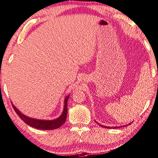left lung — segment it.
Masks as SVG:
<instances>
[{
  "label": "left lung",
  "instance_id": "1",
  "mask_svg": "<svg viewBox=\"0 0 158 158\" xmlns=\"http://www.w3.org/2000/svg\"><path fill=\"white\" fill-rule=\"evenodd\" d=\"M130 124H131V123H130ZM101 126H102V127H104L105 128H108V129H109V128H111V127H105V126H103V125H100ZM123 127V126H122ZM119 127H121L120 126V127H113V128H119Z\"/></svg>",
  "mask_w": 158,
  "mask_h": 158
}]
</instances>
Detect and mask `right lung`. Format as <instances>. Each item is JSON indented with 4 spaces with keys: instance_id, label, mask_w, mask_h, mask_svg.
<instances>
[{
    "instance_id": "right-lung-1",
    "label": "right lung",
    "mask_w": 158,
    "mask_h": 158,
    "mask_svg": "<svg viewBox=\"0 0 158 158\" xmlns=\"http://www.w3.org/2000/svg\"><path fill=\"white\" fill-rule=\"evenodd\" d=\"M69 96H67L64 100V107L63 112H62L61 115L59 116L55 120H37V119L28 118L27 116L22 114L20 111L17 109V108L12 104V106L17 113V114L19 115V117L24 121L25 123H27L32 127H34L38 130H55L64 125V123L66 120V115L67 113H68V108H67V102L69 100Z\"/></svg>"
}]
</instances>
